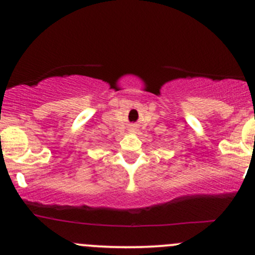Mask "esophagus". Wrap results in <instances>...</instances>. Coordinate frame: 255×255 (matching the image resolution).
<instances>
[{
  "mask_svg": "<svg viewBox=\"0 0 255 255\" xmlns=\"http://www.w3.org/2000/svg\"><path fill=\"white\" fill-rule=\"evenodd\" d=\"M136 130H137V129H136L135 127H130V128H129V131H131V133H136Z\"/></svg>",
  "mask_w": 255,
  "mask_h": 255,
  "instance_id": "obj_1",
  "label": "esophagus"
}]
</instances>
